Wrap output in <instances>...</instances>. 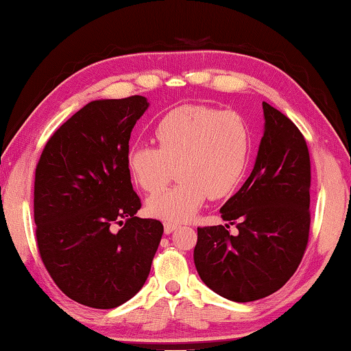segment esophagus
Wrapping results in <instances>:
<instances>
[{
    "label": "esophagus",
    "mask_w": 351,
    "mask_h": 351,
    "mask_svg": "<svg viewBox=\"0 0 351 351\" xmlns=\"http://www.w3.org/2000/svg\"><path fill=\"white\" fill-rule=\"evenodd\" d=\"M165 232H166V234H171V232L172 231H176L177 228H179V223H176V222H165Z\"/></svg>",
    "instance_id": "34e87169"
}]
</instances>
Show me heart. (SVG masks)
Segmentation results:
<instances>
[{"label": "heart", "mask_w": 351, "mask_h": 351, "mask_svg": "<svg viewBox=\"0 0 351 351\" xmlns=\"http://www.w3.org/2000/svg\"><path fill=\"white\" fill-rule=\"evenodd\" d=\"M156 146L132 145L126 166L135 185L158 191L178 166L181 182L152 194L147 211L168 222H183L206 199H222L243 180L251 156V131L236 110L183 104L166 112L154 129Z\"/></svg>", "instance_id": "1"}]
</instances>
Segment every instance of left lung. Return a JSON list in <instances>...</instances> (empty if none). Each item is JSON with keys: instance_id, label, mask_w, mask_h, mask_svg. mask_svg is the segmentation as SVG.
I'll use <instances>...</instances> for the list:
<instances>
[{"instance_id": "8db88e82", "label": "left lung", "mask_w": 351, "mask_h": 351, "mask_svg": "<svg viewBox=\"0 0 351 351\" xmlns=\"http://www.w3.org/2000/svg\"><path fill=\"white\" fill-rule=\"evenodd\" d=\"M265 132L254 169L222 206L236 225L197 228L194 263L205 285L234 302H253L284 287L310 236L311 163L299 128L263 101Z\"/></svg>"}]
</instances>
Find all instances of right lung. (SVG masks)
<instances>
[{"instance_id":"right-lung-1","label":"right lung","mask_w":351,"mask_h":351,"mask_svg":"<svg viewBox=\"0 0 351 351\" xmlns=\"http://www.w3.org/2000/svg\"><path fill=\"white\" fill-rule=\"evenodd\" d=\"M145 97L95 100L47 140L35 169L36 247L67 298L115 308L138 293L151 271L163 225L135 217L141 208L126 166Z\"/></svg>"}]
</instances>
